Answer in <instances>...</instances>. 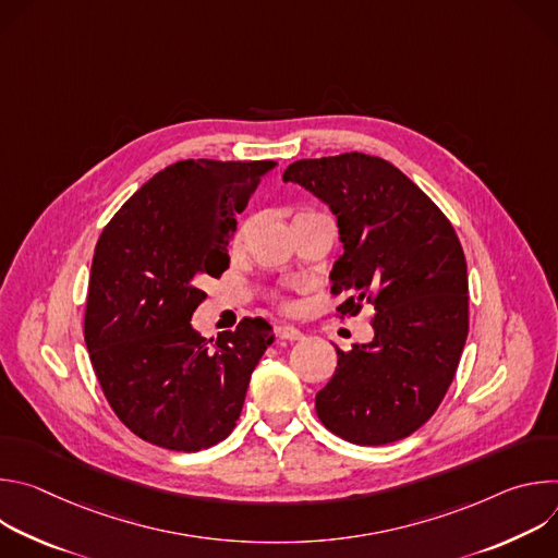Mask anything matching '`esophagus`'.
I'll return each mask as SVG.
<instances>
[{"label":"esophagus","mask_w":558,"mask_h":558,"mask_svg":"<svg viewBox=\"0 0 558 558\" xmlns=\"http://www.w3.org/2000/svg\"><path fill=\"white\" fill-rule=\"evenodd\" d=\"M276 338H278V340H287V342H300V340H304V336H302L298 329H293V327H280V329L276 331Z\"/></svg>","instance_id":"esophagus-1"}]
</instances>
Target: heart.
<instances>
[{
	"instance_id": "1",
	"label": "heart",
	"mask_w": 558,
	"mask_h": 558,
	"mask_svg": "<svg viewBox=\"0 0 558 558\" xmlns=\"http://www.w3.org/2000/svg\"><path fill=\"white\" fill-rule=\"evenodd\" d=\"M247 231H250V225H241V227H238V231H235V235H233V250H238V247H241V245L245 243Z\"/></svg>"
}]
</instances>
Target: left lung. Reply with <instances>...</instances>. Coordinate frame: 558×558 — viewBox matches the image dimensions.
Returning <instances> with one entry per match:
<instances>
[{
    "mask_svg": "<svg viewBox=\"0 0 558 558\" xmlns=\"http://www.w3.org/2000/svg\"><path fill=\"white\" fill-rule=\"evenodd\" d=\"M284 183L325 201L344 254L331 271L338 311L375 308L368 344L338 351L315 413L357 446L400 441L439 409L468 338V269L454 227L400 170L347 151L291 163Z\"/></svg>",
    "mask_w": 558,
    "mask_h": 558,
    "instance_id": "8db88e82",
    "label": "left lung"
}]
</instances>
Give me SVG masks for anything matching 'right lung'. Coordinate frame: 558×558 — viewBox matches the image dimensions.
Segmentation results:
<instances>
[{
	"label": "right lung",
	"instance_id": "obj_1",
	"mask_svg": "<svg viewBox=\"0 0 558 558\" xmlns=\"http://www.w3.org/2000/svg\"><path fill=\"white\" fill-rule=\"evenodd\" d=\"M274 166L179 161L128 198L99 235L86 347L114 415L158 448L196 452L222 441L274 342L263 317H243L214 347L190 325L207 298L201 282L229 269L235 214Z\"/></svg>",
	"mask_w": 558,
	"mask_h": 558
}]
</instances>
